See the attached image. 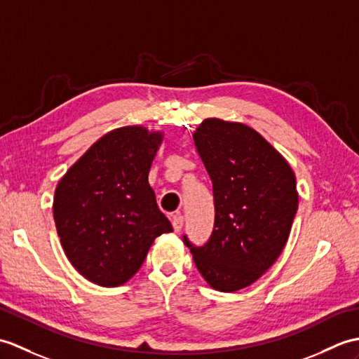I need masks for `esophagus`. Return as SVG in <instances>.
<instances>
[{
    "mask_svg": "<svg viewBox=\"0 0 359 359\" xmlns=\"http://www.w3.org/2000/svg\"><path fill=\"white\" fill-rule=\"evenodd\" d=\"M172 228H174V231H176V232H180L182 231V228H183V217H182V215H174V217H172Z\"/></svg>",
    "mask_w": 359,
    "mask_h": 359,
    "instance_id": "34e87169",
    "label": "esophagus"
}]
</instances>
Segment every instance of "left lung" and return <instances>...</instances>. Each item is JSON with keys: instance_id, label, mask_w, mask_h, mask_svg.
<instances>
[{"instance_id": "1", "label": "left lung", "mask_w": 359, "mask_h": 359, "mask_svg": "<svg viewBox=\"0 0 359 359\" xmlns=\"http://www.w3.org/2000/svg\"><path fill=\"white\" fill-rule=\"evenodd\" d=\"M194 145L212 180L215 223L196 248L198 272L212 289L251 286L285 249L298 208L295 172L260 133L243 122L205 119Z\"/></svg>"}]
</instances>
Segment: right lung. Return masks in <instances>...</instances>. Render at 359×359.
<instances>
[{
	"label": "right lung",
	"instance_id": "add662e5",
	"mask_svg": "<svg viewBox=\"0 0 359 359\" xmlns=\"http://www.w3.org/2000/svg\"><path fill=\"white\" fill-rule=\"evenodd\" d=\"M163 131L144 125L99 137L57 182L53 217L64 252L82 277L116 287L135 275L156 237L171 232L148 174Z\"/></svg>",
	"mask_w": 359,
	"mask_h": 359
}]
</instances>
